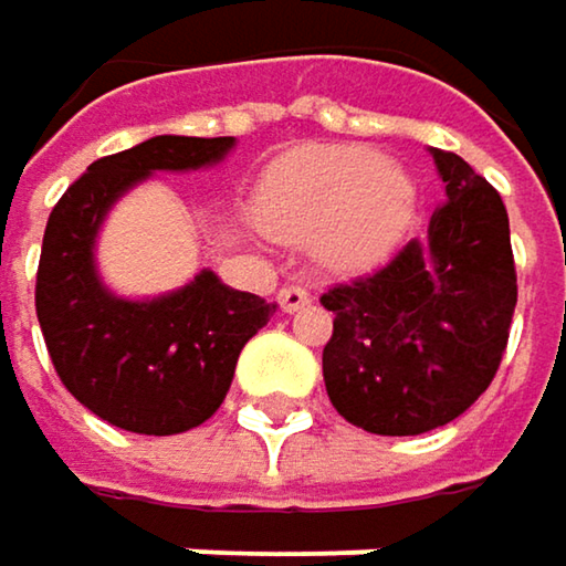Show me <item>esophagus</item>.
<instances>
[{
  "label": "esophagus",
  "mask_w": 566,
  "mask_h": 566,
  "mask_svg": "<svg viewBox=\"0 0 566 566\" xmlns=\"http://www.w3.org/2000/svg\"><path fill=\"white\" fill-rule=\"evenodd\" d=\"M276 303H280L283 313H300V310H306V306L313 303V296H310L300 283H286V286L276 293Z\"/></svg>",
  "instance_id": "esophagus-1"
}]
</instances>
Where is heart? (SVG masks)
I'll return each instance as SVG.
<instances>
[{
	"instance_id": "b5f03b06",
	"label": "heart",
	"mask_w": 566,
	"mask_h": 566,
	"mask_svg": "<svg viewBox=\"0 0 566 566\" xmlns=\"http://www.w3.org/2000/svg\"><path fill=\"white\" fill-rule=\"evenodd\" d=\"M416 213V184L369 147L310 144L280 157L260 190V223L286 243H316L339 273L379 266L406 237Z\"/></svg>"
}]
</instances>
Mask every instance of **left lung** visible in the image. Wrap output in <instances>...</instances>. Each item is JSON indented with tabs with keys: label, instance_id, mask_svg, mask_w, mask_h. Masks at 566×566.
Instances as JSON below:
<instances>
[{
	"label": "left lung",
	"instance_id": "8db88e82",
	"mask_svg": "<svg viewBox=\"0 0 566 566\" xmlns=\"http://www.w3.org/2000/svg\"><path fill=\"white\" fill-rule=\"evenodd\" d=\"M431 157L448 200L428 237L319 296L336 316L323 349L329 402L373 434H422L471 409L501 366L517 303L501 193L458 154Z\"/></svg>",
	"mask_w": 566,
	"mask_h": 566
}]
</instances>
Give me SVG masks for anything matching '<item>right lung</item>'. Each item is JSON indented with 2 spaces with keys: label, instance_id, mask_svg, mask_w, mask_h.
Masks as SVG:
<instances>
[{
  "label": "right lung",
  "instance_id": "1",
  "mask_svg": "<svg viewBox=\"0 0 566 566\" xmlns=\"http://www.w3.org/2000/svg\"><path fill=\"white\" fill-rule=\"evenodd\" d=\"M233 138L157 135L108 154L62 193L42 237L35 313L62 386L98 419L138 434H177L207 422L233 382L247 339L273 303L200 270L157 300H122L95 270V237L112 203L154 170L217 164Z\"/></svg>",
  "mask_w": 566,
  "mask_h": 566
}]
</instances>
